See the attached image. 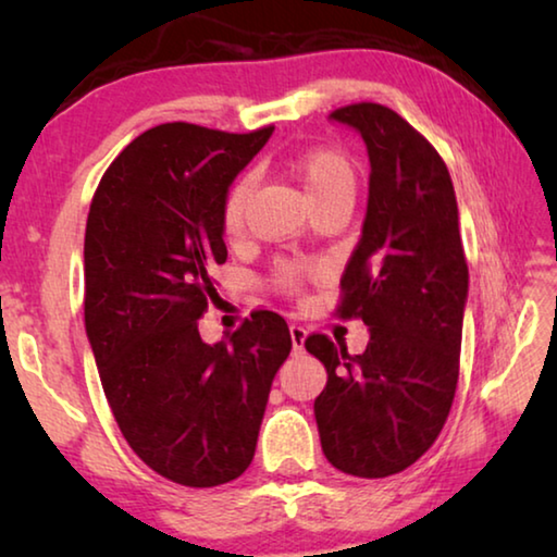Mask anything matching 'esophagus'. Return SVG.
I'll use <instances>...</instances> for the list:
<instances>
[{"instance_id":"34e87169","label":"esophagus","mask_w":557,"mask_h":557,"mask_svg":"<svg viewBox=\"0 0 557 557\" xmlns=\"http://www.w3.org/2000/svg\"><path fill=\"white\" fill-rule=\"evenodd\" d=\"M289 336H292V348H295V351L299 354L301 348H305L307 332H305V329H301L299 324H292V326H289Z\"/></svg>"}]
</instances>
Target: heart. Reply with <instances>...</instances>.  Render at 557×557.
Here are the masks:
<instances>
[{
  "instance_id": "heart-1",
  "label": "heart",
  "mask_w": 557,
  "mask_h": 557,
  "mask_svg": "<svg viewBox=\"0 0 557 557\" xmlns=\"http://www.w3.org/2000/svg\"><path fill=\"white\" fill-rule=\"evenodd\" d=\"M289 169L301 184H305L309 199H312L314 209H322L326 203L336 201H354L358 176L356 166L351 164L344 152L338 149H309L295 159H289ZM252 196V176L240 174L233 178V184L225 188L223 206H221V225L228 238H238L245 228V213H248V203ZM307 268L299 262L282 260L272 270V285L280 289L282 295H301L307 282Z\"/></svg>"
}]
</instances>
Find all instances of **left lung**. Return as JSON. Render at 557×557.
I'll return each instance as SVG.
<instances>
[{
    "mask_svg": "<svg viewBox=\"0 0 557 557\" xmlns=\"http://www.w3.org/2000/svg\"><path fill=\"white\" fill-rule=\"evenodd\" d=\"M329 117L354 127L369 149V206L336 314L363 319L371 338L354 356L324 334L307 338L326 369L314 418L336 469L381 479L414 465L445 428L469 270L455 186L437 149L379 102Z\"/></svg>",
    "mask_w": 557,
    "mask_h": 557,
    "instance_id": "1",
    "label": "left lung"
}]
</instances>
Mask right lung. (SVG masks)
I'll return each mask as SVG.
<instances>
[{
  "label": "right lung",
  "mask_w": 557,
  "mask_h": 557,
  "mask_svg": "<svg viewBox=\"0 0 557 557\" xmlns=\"http://www.w3.org/2000/svg\"><path fill=\"white\" fill-rule=\"evenodd\" d=\"M275 127L231 135L166 122L122 149L92 196L86 334L115 422L149 469L194 488L250 467L270 385L292 348L287 322L258 309L206 344L199 319L228 258L225 188Z\"/></svg>",
  "instance_id": "right-lung-1"
}]
</instances>
